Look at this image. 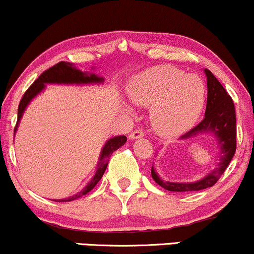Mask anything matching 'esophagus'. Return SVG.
I'll return each mask as SVG.
<instances>
[{"label":"esophagus","instance_id":"obj_1","mask_svg":"<svg viewBox=\"0 0 254 254\" xmlns=\"http://www.w3.org/2000/svg\"><path fill=\"white\" fill-rule=\"evenodd\" d=\"M143 136H144V133H143V131L135 130V131H132V132L130 133L129 138H130L131 140H133V139H137V138H142Z\"/></svg>","mask_w":254,"mask_h":254}]
</instances>
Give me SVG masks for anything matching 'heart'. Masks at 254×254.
<instances>
[{
    "instance_id": "obj_1",
    "label": "heart",
    "mask_w": 254,
    "mask_h": 254,
    "mask_svg": "<svg viewBox=\"0 0 254 254\" xmlns=\"http://www.w3.org/2000/svg\"><path fill=\"white\" fill-rule=\"evenodd\" d=\"M127 92L132 102L150 109L158 132L176 136L196 123L203 110L206 87L197 75H185L173 66H155L131 78Z\"/></svg>"
}]
</instances>
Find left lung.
I'll return each instance as SVG.
<instances>
[{
  "mask_svg": "<svg viewBox=\"0 0 254 254\" xmlns=\"http://www.w3.org/2000/svg\"><path fill=\"white\" fill-rule=\"evenodd\" d=\"M207 77V106L204 118L200 124L181 136L183 140L196 138L198 136L210 135L219 146V163L216 168L204 175L202 179L194 182H170L163 181L151 167V176L154 181L162 188L169 191H197L214 186L225 173L226 168L233 158L237 149V127H235V109L230 94L220 84L209 69H203Z\"/></svg>",
  "mask_w": 254,
  "mask_h": 254,
  "instance_id": "8db88e82",
  "label": "left lung"
}]
</instances>
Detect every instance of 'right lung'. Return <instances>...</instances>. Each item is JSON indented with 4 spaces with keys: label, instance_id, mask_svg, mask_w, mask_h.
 <instances>
[{
    "label": "right lung",
    "instance_id": "obj_1",
    "mask_svg": "<svg viewBox=\"0 0 254 254\" xmlns=\"http://www.w3.org/2000/svg\"><path fill=\"white\" fill-rule=\"evenodd\" d=\"M94 67H92V69ZM104 80H105V79L100 77V75L96 74V73L85 71L82 72L81 69L77 68L72 63H66V61H61V63L57 64V65L51 67V68H48L47 71H45L34 82H33L32 86H30L28 90L26 91V93L23 94L22 99H21L20 102L19 110H17V123L16 127H15L14 135L16 133L21 118H22L23 112L26 111L27 106L29 105L30 102H32L38 94H40L45 90L46 85H99L103 84ZM125 142H127V137L125 136H116L106 140L105 144H104L102 148V151H100L99 160H98L96 168V173H94L91 181L75 195L53 201H58V202H68V201H73L75 200V198L81 197L82 195H86L88 191L92 190V189L96 187L97 183L100 181L104 173H105L112 152L121 148L122 145H124Z\"/></svg>",
    "mask_w": 254,
    "mask_h": 254
}]
</instances>
